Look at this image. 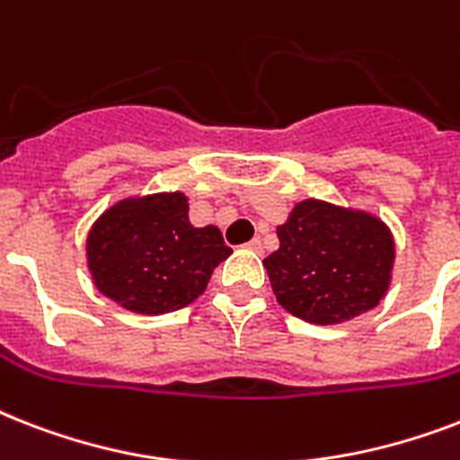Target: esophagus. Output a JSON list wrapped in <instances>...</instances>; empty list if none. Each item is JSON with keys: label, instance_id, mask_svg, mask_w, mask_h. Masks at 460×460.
I'll return each mask as SVG.
<instances>
[{"label": "esophagus", "instance_id": "obj_1", "mask_svg": "<svg viewBox=\"0 0 460 460\" xmlns=\"http://www.w3.org/2000/svg\"><path fill=\"white\" fill-rule=\"evenodd\" d=\"M245 248H251V251H262V241L260 238H252L251 243H245Z\"/></svg>", "mask_w": 460, "mask_h": 460}]
</instances>
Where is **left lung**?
<instances>
[{
    "mask_svg": "<svg viewBox=\"0 0 460 460\" xmlns=\"http://www.w3.org/2000/svg\"><path fill=\"white\" fill-rule=\"evenodd\" d=\"M279 251L265 258L284 310L313 324H339L385 298L394 238L367 212L303 200L277 229Z\"/></svg>",
    "mask_w": 460,
    "mask_h": 460,
    "instance_id": "8db88e82",
    "label": "left lung"
}]
</instances>
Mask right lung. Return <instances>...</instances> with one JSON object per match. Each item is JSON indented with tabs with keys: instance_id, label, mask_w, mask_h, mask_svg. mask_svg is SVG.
Listing matches in <instances>:
<instances>
[{
	"instance_id": "1",
	"label": "right lung",
	"mask_w": 460,
	"mask_h": 460,
	"mask_svg": "<svg viewBox=\"0 0 460 460\" xmlns=\"http://www.w3.org/2000/svg\"><path fill=\"white\" fill-rule=\"evenodd\" d=\"M231 255L217 226L188 222L183 193L131 198L110 208L88 234V267L107 298L140 314L186 307Z\"/></svg>"
}]
</instances>
